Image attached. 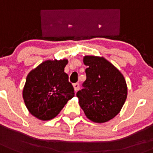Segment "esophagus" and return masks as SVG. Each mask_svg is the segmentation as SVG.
<instances>
[{"mask_svg": "<svg viewBox=\"0 0 153 153\" xmlns=\"http://www.w3.org/2000/svg\"><path fill=\"white\" fill-rule=\"evenodd\" d=\"M73 87H74V91L77 92L79 89V83H74V85H73Z\"/></svg>", "mask_w": 153, "mask_h": 153, "instance_id": "34e87169", "label": "esophagus"}]
</instances>
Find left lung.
I'll use <instances>...</instances> for the list:
<instances>
[{
    "instance_id": "obj_1",
    "label": "left lung",
    "mask_w": 153,
    "mask_h": 153,
    "mask_svg": "<svg viewBox=\"0 0 153 153\" xmlns=\"http://www.w3.org/2000/svg\"><path fill=\"white\" fill-rule=\"evenodd\" d=\"M86 80L76 96L89 120L103 123L120 112L127 97V85L123 74L103 56H85Z\"/></svg>"
}]
</instances>
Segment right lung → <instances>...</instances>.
<instances>
[{"label":"right lung","mask_w":153,"mask_h":153,"mask_svg":"<svg viewBox=\"0 0 153 153\" xmlns=\"http://www.w3.org/2000/svg\"><path fill=\"white\" fill-rule=\"evenodd\" d=\"M68 63V59H47L27 74L23 98L27 110L38 120H53L74 97V88L64 72Z\"/></svg>","instance_id":"right-lung-1"}]
</instances>
